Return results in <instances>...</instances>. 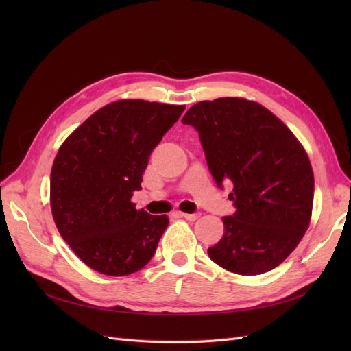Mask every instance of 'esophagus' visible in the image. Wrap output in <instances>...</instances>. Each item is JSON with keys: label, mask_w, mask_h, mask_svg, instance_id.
I'll return each mask as SVG.
<instances>
[{"label": "esophagus", "mask_w": 351, "mask_h": 351, "mask_svg": "<svg viewBox=\"0 0 351 351\" xmlns=\"http://www.w3.org/2000/svg\"><path fill=\"white\" fill-rule=\"evenodd\" d=\"M178 214L182 215L183 218H186L187 221H196L200 217L199 212H196V214H186V212H178Z\"/></svg>", "instance_id": "esophagus-1"}]
</instances>
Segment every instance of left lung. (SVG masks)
<instances>
[{
	"label": "left lung",
	"instance_id": "8db88e82",
	"mask_svg": "<svg viewBox=\"0 0 351 351\" xmlns=\"http://www.w3.org/2000/svg\"><path fill=\"white\" fill-rule=\"evenodd\" d=\"M199 133L218 187L232 183L236 212L209 258L240 275L277 268L309 227L315 180L300 142L278 117L241 98L202 101L182 120Z\"/></svg>",
	"mask_w": 351,
	"mask_h": 351
}]
</instances>
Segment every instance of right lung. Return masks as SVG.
Returning <instances> with one entry per match:
<instances>
[{"label":"right lung","mask_w":351,"mask_h":351,"mask_svg":"<svg viewBox=\"0 0 351 351\" xmlns=\"http://www.w3.org/2000/svg\"><path fill=\"white\" fill-rule=\"evenodd\" d=\"M184 105L123 99L92 114L61 145L51 169V210L61 237L93 271L142 269L168 226L136 209L133 192L155 146Z\"/></svg>","instance_id":"obj_1"}]
</instances>
